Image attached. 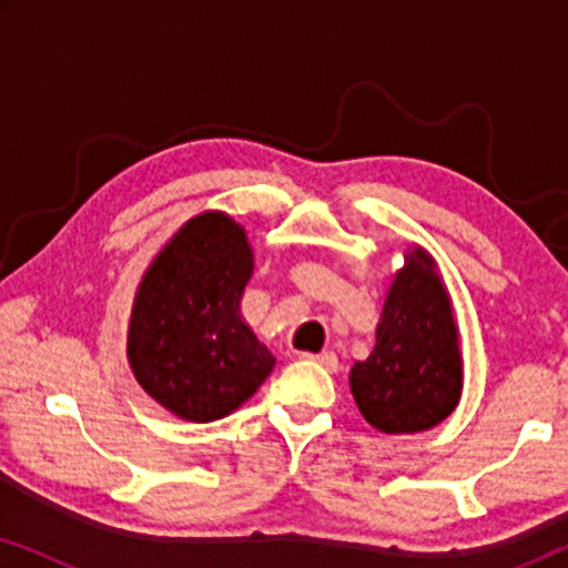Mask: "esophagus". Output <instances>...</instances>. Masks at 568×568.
I'll return each instance as SVG.
<instances>
[{
  "mask_svg": "<svg viewBox=\"0 0 568 568\" xmlns=\"http://www.w3.org/2000/svg\"><path fill=\"white\" fill-rule=\"evenodd\" d=\"M305 359H313L315 364H321L323 369L336 372L338 369V356L333 352H321V354H305Z\"/></svg>",
  "mask_w": 568,
  "mask_h": 568,
  "instance_id": "esophagus-1",
  "label": "esophagus"
}]
</instances>
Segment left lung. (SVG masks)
Segmentation results:
<instances>
[{
  "instance_id": "8db88e82",
  "label": "left lung",
  "mask_w": 568,
  "mask_h": 568,
  "mask_svg": "<svg viewBox=\"0 0 568 568\" xmlns=\"http://www.w3.org/2000/svg\"><path fill=\"white\" fill-rule=\"evenodd\" d=\"M348 387L383 434H416L445 422L463 395V352L453 297L422 245L403 253L387 286L375 348L354 362Z\"/></svg>"
}]
</instances>
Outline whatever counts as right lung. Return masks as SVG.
Here are the masks:
<instances>
[{"label":"right lung","mask_w":568,"mask_h":568,"mask_svg":"<svg viewBox=\"0 0 568 568\" xmlns=\"http://www.w3.org/2000/svg\"><path fill=\"white\" fill-rule=\"evenodd\" d=\"M253 258L243 224L209 209L160 247L136 286L129 367L142 390L183 422L230 416L274 369L276 356L240 313Z\"/></svg>","instance_id":"obj_1"}]
</instances>
